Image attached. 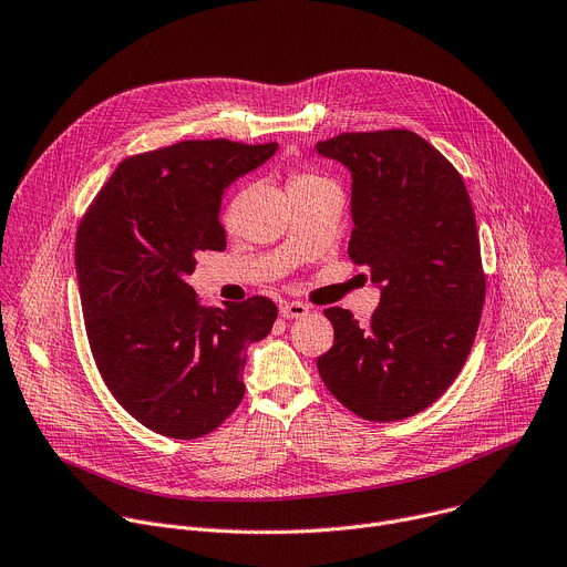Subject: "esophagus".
Masks as SVG:
<instances>
[{"mask_svg": "<svg viewBox=\"0 0 567 567\" xmlns=\"http://www.w3.org/2000/svg\"><path fill=\"white\" fill-rule=\"evenodd\" d=\"M279 312L286 319H301V317L308 315V306L301 303V301H290V303H281Z\"/></svg>", "mask_w": 567, "mask_h": 567, "instance_id": "34e87169", "label": "esophagus"}]
</instances>
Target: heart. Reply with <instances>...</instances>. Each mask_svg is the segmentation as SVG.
<instances>
[{
  "instance_id": "1",
  "label": "heart",
  "mask_w": 567,
  "mask_h": 567,
  "mask_svg": "<svg viewBox=\"0 0 567 567\" xmlns=\"http://www.w3.org/2000/svg\"><path fill=\"white\" fill-rule=\"evenodd\" d=\"M319 183H328V181L321 178L317 172L301 167V169L290 172V176H288V192L301 189V187H312V185H319ZM230 216H233V209L228 212V218H230Z\"/></svg>"
}]
</instances>
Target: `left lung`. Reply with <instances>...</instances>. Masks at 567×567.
Masks as SVG:
<instances>
[{
    "instance_id": "8db88e82",
    "label": "left lung",
    "mask_w": 567,
    "mask_h": 567,
    "mask_svg": "<svg viewBox=\"0 0 567 567\" xmlns=\"http://www.w3.org/2000/svg\"><path fill=\"white\" fill-rule=\"evenodd\" d=\"M317 152L353 172L349 257L382 284L369 323L326 308L334 339L317 358L355 415L395 422L431 406L463 371L485 303L476 216L463 176L409 130L347 132Z\"/></svg>"
}]
</instances>
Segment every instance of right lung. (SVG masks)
<instances>
[{
  "label": "right lung",
  "instance_id": "1",
  "mask_svg": "<svg viewBox=\"0 0 567 567\" xmlns=\"http://www.w3.org/2000/svg\"><path fill=\"white\" fill-rule=\"evenodd\" d=\"M277 143L183 141L125 158L80 218L75 272L89 349L116 402L147 429L194 440L246 393V349L277 306L261 295L205 306L187 275L225 250L220 196Z\"/></svg>",
  "mask_w": 567,
  "mask_h": 567
}]
</instances>
